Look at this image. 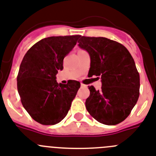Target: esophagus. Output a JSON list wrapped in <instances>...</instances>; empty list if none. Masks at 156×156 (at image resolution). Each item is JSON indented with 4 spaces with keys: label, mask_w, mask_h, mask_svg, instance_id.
Here are the masks:
<instances>
[{
    "label": "esophagus",
    "mask_w": 156,
    "mask_h": 156,
    "mask_svg": "<svg viewBox=\"0 0 156 156\" xmlns=\"http://www.w3.org/2000/svg\"><path fill=\"white\" fill-rule=\"evenodd\" d=\"M80 86H81V87H84L85 85H84V84H83V83H81V84H80Z\"/></svg>",
    "instance_id": "obj_1"
}]
</instances>
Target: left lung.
I'll return each instance as SVG.
<instances>
[{
	"label": "left lung",
	"instance_id": "1",
	"mask_svg": "<svg viewBox=\"0 0 156 156\" xmlns=\"http://www.w3.org/2000/svg\"><path fill=\"white\" fill-rule=\"evenodd\" d=\"M78 42L90 56L88 75L99 76L102 82L100 90L88 87L87 111L107 126L123 122L139 98L140 75L133 58L123 45L109 38L81 36Z\"/></svg>",
	"mask_w": 156,
	"mask_h": 156
}]
</instances>
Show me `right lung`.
<instances>
[{
	"label": "right lung",
	"instance_id": "right-lung-1",
	"mask_svg": "<svg viewBox=\"0 0 156 156\" xmlns=\"http://www.w3.org/2000/svg\"><path fill=\"white\" fill-rule=\"evenodd\" d=\"M80 35L53 36L35 43L21 62L17 89L21 102L31 118L42 125H55L65 118L80 87L76 80L58 83L56 75L63 60Z\"/></svg>",
	"mask_w": 156,
	"mask_h": 156
}]
</instances>
